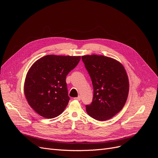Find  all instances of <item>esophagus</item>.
Returning <instances> with one entry per match:
<instances>
[{
  "instance_id": "obj_1",
  "label": "esophagus",
  "mask_w": 158,
  "mask_h": 158,
  "mask_svg": "<svg viewBox=\"0 0 158 158\" xmlns=\"http://www.w3.org/2000/svg\"><path fill=\"white\" fill-rule=\"evenodd\" d=\"M75 100H77V101H80L81 100V96H78L77 97L74 98Z\"/></svg>"
}]
</instances>
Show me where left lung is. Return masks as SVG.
I'll list each match as a JSON object with an SVG mask.
<instances>
[{
    "mask_svg": "<svg viewBox=\"0 0 158 158\" xmlns=\"http://www.w3.org/2000/svg\"><path fill=\"white\" fill-rule=\"evenodd\" d=\"M94 87L92 104L86 106L91 117L105 121L113 117L125 105L129 89L127 72L123 64L102 55L82 56Z\"/></svg>",
    "mask_w": 158,
    "mask_h": 158,
    "instance_id": "left-lung-1",
    "label": "left lung"
}]
</instances>
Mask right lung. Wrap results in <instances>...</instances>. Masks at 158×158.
Segmentation results:
<instances>
[{"mask_svg": "<svg viewBox=\"0 0 158 158\" xmlns=\"http://www.w3.org/2000/svg\"><path fill=\"white\" fill-rule=\"evenodd\" d=\"M80 60L81 56L47 55L32 64L25 79L24 94L38 114L53 118L63 112L70 100L66 77Z\"/></svg>", "mask_w": 158, "mask_h": 158, "instance_id": "1", "label": "right lung"}]
</instances>
